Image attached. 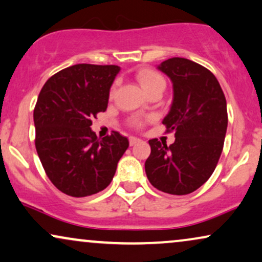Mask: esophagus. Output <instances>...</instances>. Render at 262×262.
Segmentation results:
<instances>
[{
  "instance_id": "1",
  "label": "esophagus",
  "mask_w": 262,
  "mask_h": 262,
  "mask_svg": "<svg viewBox=\"0 0 262 262\" xmlns=\"http://www.w3.org/2000/svg\"><path fill=\"white\" fill-rule=\"evenodd\" d=\"M139 141H140V139H138V138H135V137L129 138V144H130V146H133V145L138 144Z\"/></svg>"
}]
</instances>
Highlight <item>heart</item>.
<instances>
[{"mask_svg": "<svg viewBox=\"0 0 262 262\" xmlns=\"http://www.w3.org/2000/svg\"><path fill=\"white\" fill-rule=\"evenodd\" d=\"M137 78L140 83L141 88L144 89L145 93L154 91L156 88L164 89L165 82L163 77L156 71L148 70V69H142L137 74Z\"/></svg>", "mask_w": 262, "mask_h": 262, "instance_id": "b5f03b06", "label": "heart"}]
</instances>
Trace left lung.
<instances>
[{
    "mask_svg": "<svg viewBox=\"0 0 262 262\" xmlns=\"http://www.w3.org/2000/svg\"><path fill=\"white\" fill-rule=\"evenodd\" d=\"M157 69L173 84V100L162 123L175 132L167 144L151 139L145 171L152 186L169 194L191 193L213 174L227 130L226 99L215 76L185 58L168 59Z\"/></svg>",
    "mask_w": 262,
    "mask_h": 262,
    "instance_id": "left-lung-1",
    "label": "left lung"
}]
</instances>
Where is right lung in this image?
<instances>
[{
    "mask_svg": "<svg viewBox=\"0 0 262 262\" xmlns=\"http://www.w3.org/2000/svg\"><path fill=\"white\" fill-rule=\"evenodd\" d=\"M121 68L77 64L52 76L34 110L36 150L53 185L71 197H87L110 185L129 146L112 132L99 140L92 118L106 111L110 88Z\"/></svg>",
    "mask_w": 262,
    "mask_h": 262,
    "instance_id": "right-lung-1",
    "label": "right lung"
}]
</instances>
